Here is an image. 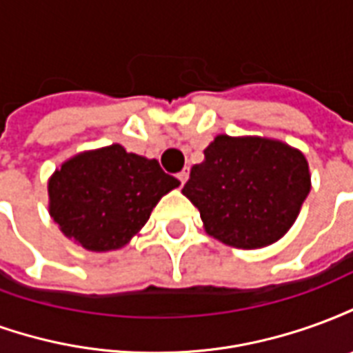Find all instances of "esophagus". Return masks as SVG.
I'll return each instance as SVG.
<instances>
[{
	"instance_id": "34e87169",
	"label": "esophagus",
	"mask_w": 353,
	"mask_h": 353,
	"mask_svg": "<svg viewBox=\"0 0 353 353\" xmlns=\"http://www.w3.org/2000/svg\"><path fill=\"white\" fill-rule=\"evenodd\" d=\"M177 179H179V181H181V185L187 183V179H189V168L181 170V172H179V174H177Z\"/></svg>"
}]
</instances>
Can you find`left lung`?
<instances>
[{
    "mask_svg": "<svg viewBox=\"0 0 353 353\" xmlns=\"http://www.w3.org/2000/svg\"><path fill=\"white\" fill-rule=\"evenodd\" d=\"M310 187L303 151L280 139L219 134L181 192L199 208L210 236L259 250L293 227Z\"/></svg>",
    "mask_w": 353,
    "mask_h": 353,
    "instance_id": "left-lung-1",
    "label": "left lung"
}]
</instances>
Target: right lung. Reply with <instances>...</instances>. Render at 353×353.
Segmentation results:
<instances>
[{"mask_svg": "<svg viewBox=\"0 0 353 353\" xmlns=\"http://www.w3.org/2000/svg\"><path fill=\"white\" fill-rule=\"evenodd\" d=\"M179 187L157 159L126 153L121 143L77 153L49 177V214L64 236L88 252L121 250L159 200Z\"/></svg>", "mask_w": 353, "mask_h": 353, "instance_id": "right-lung-1", "label": "right lung"}]
</instances>
